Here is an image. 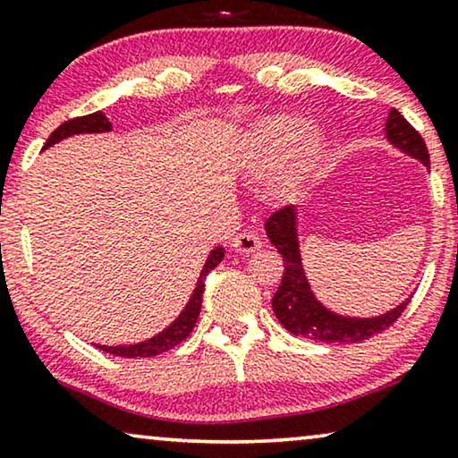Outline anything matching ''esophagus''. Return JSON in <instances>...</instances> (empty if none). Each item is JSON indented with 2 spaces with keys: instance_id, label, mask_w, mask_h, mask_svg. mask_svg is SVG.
Instances as JSON below:
<instances>
[{
  "instance_id": "1",
  "label": "esophagus",
  "mask_w": 458,
  "mask_h": 458,
  "mask_svg": "<svg viewBox=\"0 0 458 458\" xmlns=\"http://www.w3.org/2000/svg\"><path fill=\"white\" fill-rule=\"evenodd\" d=\"M232 246H234L236 252H241V255H252V252H257L263 242H260V238L255 234V232H242V234H238L234 241H232Z\"/></svg>"
}]
</instances>
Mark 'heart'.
Returning a JSON list of instances; mask_svg holds the SVG:
<instances>
[{
  "instance_id": "heart-1",
  "label": "heart",
  "mask_w": 458,
  "mask_h": 458,
  "mask_svg": "<svg viewBox=\"0 0 458 458\" xmlns=\"http://www.w3.org/2000/svg\"><path fill=\"white\" fill-rule=\"evenodd\" d=\"M324 155V134L308 128L297 115H271L250 130L246 140V165L255 175H267L289 158L277 179V190L289 195L314 175Z\"/></svg>"
}]
</instances>
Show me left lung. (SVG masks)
Instances as JSON below:
<instances>
[{
  "label": "left lung",
  "instance_id": "obj_1",
  "mask_svg": "<svg viewBox=\"0 0 458 458\" xmlns=\"http://www.w3.org/2000/svg\"><path fill=\"white\" fill-rule=\"evenodd\" d=\"M386 138L397 150L430 169V155L416 130L397 110H391L386 122ZM265 232L268 241L283 255V279L273 295V311L283 328L293 336H303L318 343H360L389 328L408 306L411 295L386 314L371 318L343 316L324 306L311 292L306 268H303L300 236H297V209L285 206L267 217Z\"/></svg>",
  "mask_w": 458,
  "mask_h": 458
}]
</instances>
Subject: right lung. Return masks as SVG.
<instances>
[{
    "instance_id": "right-lung-1",
    "label": "right lung",
    "mask_w": 458,
    "mask_h": 458,
    "mask_svg": "<svg viewBox=\"0 0 458 458\" xmlns=\"http://www.w3.org/2000/svg\"><path fill=\"white\" fill-rule=\"evenodd\" d=\"M110 130H112V122L107 120L106 114H101V112L81 115V118H72L69 122H64V124H61L53 134L48 136V140L45 142V150L48 147H53V144L64 140V138H69V136L101 134V132H110ZM222 259H224V246H216L214 250H209L206 265H203V268H201L190 301L185 303V308L181 310V314L169 326H166L163 332H158L152 338L142 340V343H136V344H120V346L96 344V346L99 348V351L114 354V357L136 359V357H155V354L171 351L175 344L183 343V340L191 334L195 320H198V316H199L201 295H203V287H206V277L214 271L217 265L222 263Z\"/></svg>"
}]
</instances>
